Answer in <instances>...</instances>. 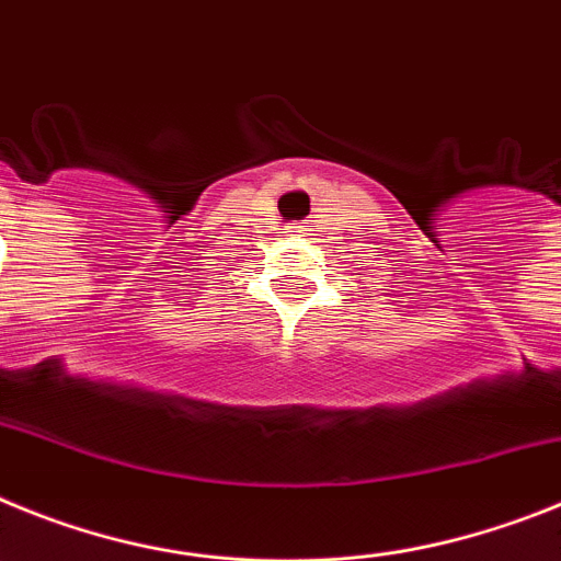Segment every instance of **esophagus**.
<instances>
[{
	"instance_id": "esophagus-1",
	"label": "esophagus",
	"mask_w": 561,
	"mask_h": 561,
	"mask_svg": "<svg viewBox=\"0 0 561 561\" xmlns=\"http://www.w3.org/2000/svg\"><path fill=\"white\" fill-rule=\"evenodd\" d=\"M285 233L287 237H301V233H305V226H299V222H287Z\"/></svg>"
}]
</instances>
